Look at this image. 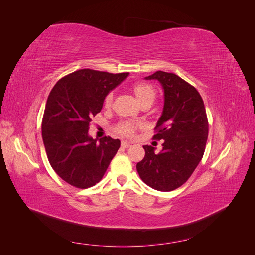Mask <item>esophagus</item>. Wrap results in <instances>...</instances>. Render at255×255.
Listing matches in <instances>:
<instances>
[{
  "label": "esophagus",
  "mask_w": 255,
  "mask_h": 255,
  "mask_svg": "<svg viewBox=\"0 0 255 255\" xmlns=\"http://www.w3.org/2000/svg\"><path fill=\"white\" fill-rule=\"evenodd\" d=\"M130 145H132V143L128 142V141H122V142H121V146H122L123 149H128V148H129Z\"/></svg>",
  "instance_id": "obj_1"
}]
</instances>
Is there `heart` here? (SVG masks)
<instances>
[{
  "mask_svg": "<svg viewBox=\"0 0 255 255\" xmlns=\"http://www.w3.org/2000/svg\"><path fill=\"white\" fill-rule=\"evenodd\" d=\"M133 91L139 103L144 101V100H154V98H155V90L153 89L151 85L146 83H136L133 86ZM112 100H113V94L111 92V94H109L105 97L104 105L106 107H109L112 104ZM116 129H117V132L120 133L121 135L132 136L134 134L135 126L130 122H121L119 123Z\"/></svg>",
  "mask_w": 255,
  "mask_h": 255,
  "instance_id": "heart-1",
  "label": "heart"
}]
</instances>
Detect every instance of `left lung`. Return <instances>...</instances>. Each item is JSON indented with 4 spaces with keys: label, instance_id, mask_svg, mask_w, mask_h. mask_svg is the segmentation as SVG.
I'll return each mask as SVG.
<instances>
[{
    "label": "left lung",
    "instance_id": "obj_1",
    "mask_svg": "<svg viewBox=\"0 0 255 255\" xmlns=\"http://www.w3.org/2000/svg\"><path fill=\"white\" fill-rule=\"evenodd\" d=\"M145 80H156L164 90L163 113L154 139H163V150L143 145L145 155L136 168L140 179L159 191H171L186 182L201 161L208 135L203 100L198 90L174 73L156 71Z\"/></svg>",
    "mask_w": 255,
    "mask_h": 255
}]
</instances>
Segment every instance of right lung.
Listing matches in <instances>:
<instances>
[{
  "mask_svg": "<svg viewBox=\"0 0 255 255\" xmlns=\"http://www.w3.org/2000/svg\"><path fill=\"white\" fill-rule=\"evenodd\" d=\"M128 73L82 69L60 79L51 90L42 119V139L50 165L61 179L78 188L101 181L120 140L88 134L91 118L104 99Z\"/></svg>",
  "mask_w": 255,
  "mask_h": 255,
  "instance_id": "add662e5",
  "label": "right lung"
}]
</instances>
